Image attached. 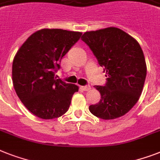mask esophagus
Instances as JSON below:
<instances>
[{
	"instance_id": "34e87169",
	"label": "esophagus",
	"mask_w": 160,
	"mask_h": 160,
	"mask_svg": "<svg viewBox=\"0 0 160 160\" xmlns=\"http://www.w3.org/2000/svg\"><path fill=\"white\" fill-rule=\"evenodd\" d=\"M82 89L84 91H89L91 89V87L89 86V85H85V86H82Z\"/></svg>"
}]
</instances>
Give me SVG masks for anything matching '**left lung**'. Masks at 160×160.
Returning a JSON list of instances; mask_svg holds the SVG:
<instances>
[{
  "instance_id": "obj_1",
  "label": "left lung",
  "mask_w": 160,
  "mask_h": 160,
  "mask_svg": "<svg viewBox=\"0 0 160 160\" xmlns=\"http://www.w3.org/2000/svg\"><path fill=\"white\" fill-rule=\"evenodd\" d=\"M81 38L104 68L108 77L104 86H94L101 99L90 105L89 111L104 120L122 117L139 100L146 77V63L140 44L116 27L88 31Z\"/></svg>"
}]
</instances>
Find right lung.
I'll return each instance as SVG.
<instances>
[{"label": "right lung", "instance_id": "obj_1", "mask_svg": "<svg viewBox=\"0 0 160 160\" xmlns=\"http://www.w3.org/2000/svg\"><path fill=\"white\" fill-rule=\"evenodd\" d=\"M81 34L61 28H42L31 34L15 54L13 85L23 104L38 118L47 120L62 116L79 90L76 84L57 79L55 72Z\"/></svg>", "mask_w": 160, "mask_h": 160}]
</instances>
